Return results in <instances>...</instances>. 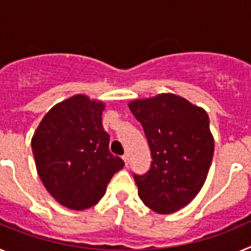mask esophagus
<instances>
[{
  "label": "esophagus",
  "instance_id": "obj_1",
  "mask_svg": "<svg viewBox=\"0 0 251 251\" xmlns=\"http://www.w3.org/2000/svg\"><path fill=\"white\" fill-rule=\"evenodd\" d=\"M122 158H123L126 166H128V163H129V154H128V153H126V154H123V157H122Z\"/></svg>",
  "mask_w": 251,
  "mask_h": 251
}]
</instances>
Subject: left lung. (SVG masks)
Instances as JSON below:
<instances>
[{
	"mask_svg": "<svg viewBox=\"0 0 251 251\" xmlns=\"http://www.w3.org/2000/svg\"><path fill=\"white\" fill-rule=\"evenodd\" d=\"M151 150L150 170L133 174L141 200L153 211L171 214L194 200L214 156L210 119L202 108L175 94L129 103Z\"/></svg>",
	"mask_w": 251,
	"mask_h": 251,
	"instance_id": "8db88e82",
	"label": "left lung"
}]
</instances>
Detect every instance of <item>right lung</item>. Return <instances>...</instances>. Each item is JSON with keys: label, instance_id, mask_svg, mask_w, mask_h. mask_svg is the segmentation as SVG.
Listing matches in <instances>:
<instances>
[{"label": "right lung", "instance_id": "obj_1", "mask_svg": "<svg viewBox=\"0 0 251 251\" xmlns=\"http://www.w3.org/2000/svg\"><path fill=\"white\" fill-rule=\"evenodd\" d=\"M103 110L100 101L75 95L49 110L32 137L37 174L51 196L65 207L94 206L124 166L109 151Z\"/></svg>", "mask_w": 251, "mask_h": 251}]
</instances>
